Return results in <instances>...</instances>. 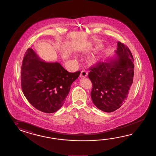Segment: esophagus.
<instances>
[{"label":"esophagus","instance_id":"esophagus-1","mask_svg":"<svg viewBox=\"0 0 156 156\" xmlns=\"http://www.w3.org/2000/svg\"><path fill=\"white\" fill-rule=\"evenodd\" d=\"M88 76V72L86 70H83L81 71V73L80 74V76L82 78H84Z\"/></svg>","mask_w":156,"mask_h":156}]
</instances>
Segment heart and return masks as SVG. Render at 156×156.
<instances>
[{"instance_id": "obj_1", "label": "heart", "mask_w": 156, "mask_h": 156, "mask_svg": "<svg viewBox=\"0 0 156 156\" xmlns=\"http://www.w3.org/2000/svg\"><path fill=\"white\" fill-rule=\"evenodd\" d=\"M92 49V48H89L87 50H86V51H84L88 52L89 51H90ZM88 61H89V62L90 63L95 64L98 63L99 61V58L98 57H92L90 58Z\"/></svg>"}]
</instances>
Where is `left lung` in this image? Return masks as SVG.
<instances>
[{
    "instance_id": "obj_1",
    "label": "left lung",
    "mask_w": 156,
    "mask_h": 156,
    "mask_svg": "<svg viewBox=\"0 0 156 156\" xmlns=\"http://www.w3.org/2000/svg\"><path fill=\"white\" fill-rule=\"evenodd\" d=\"M115 58L89 68L93 104L101 111L112 112L120 108L133 89V57L129 49L118 41Z\"/></svg>"
}]
</instances>
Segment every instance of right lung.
Listing matches in <instances>:
<instances>
[{"label": "right lung", "mask_w": 156, "mask_h": 156, "mask_svg": "<svg viewBox=\"0 0 156 156\" xmlns=\"http://www.w3.org/2000/svg\"><path fill=\"white\" fill-rule=\"evenodd\" d=\"M80 72H68L58 62H46L31 48L22 65L21 86L29 102L40 111L51 113L63 105L70 86Z\"/></svg>", "instance_id": "right-lung-1"}]
</instances>
